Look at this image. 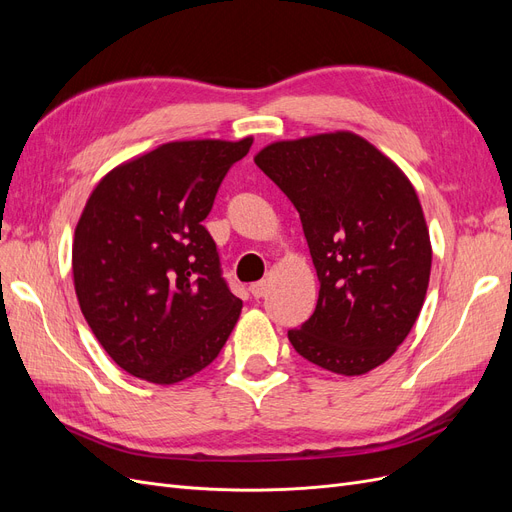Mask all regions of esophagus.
Listing matches in <instances>:
<instances>
[{
	"label": "esophagus",
	"mask_w": 512,
	"mask_h": 512,
	"mask_svg": "<svg viewBox=\"0 0 512 512\" xmlns=\"http://www.w3.org/2000/svg\"><path fill=\"white\" fill-rule=\"evenodd\" d=\"M250 292L254 294V297H256V299H260V297H265V294L269 292V282H267V280H260V282L252 284V286H250Z\"/></svg>",
	"instance_id": "1"
}]
</instances>
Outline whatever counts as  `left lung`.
<instances>
[{
  "label": "left lung",
  "instance_id": "left-lung-1",
  "mask_svg": "<svg viewBox=\"0 0 512 512\" xmlns=\"http://www.w3.org/2000/svg\"><path fill=\"white\" fill-rule=\"evenodd\" d=\"M254 162L299 211L320 282L314 314L288 331L294 350L342 376L389 361L431 273L427 222L404 170L346 130L271 143Z\"/></svg>",
  "mask_w": 512,
  "mask_h": 512
}]
</instances>
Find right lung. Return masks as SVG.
Instances as JSON below:
<instances>
[{
	"mask_svg": "<svg viewBox=\"0 0 512 512\" xmlns=\"http://www.w3.org/2000/svg\"><path fill=\"white\" fill-rule=\"evenodd\" d=\"M241 141H173L106 173L74 230L72 277L81 312L128 374L175 384L224 348L243 301L220 271L203 220Z\"/></svg>",
	"mask_w": 512,
	"mask_h": 512,
	"instance_id": "1",
	"label": "right lung"
}]
</instances>
